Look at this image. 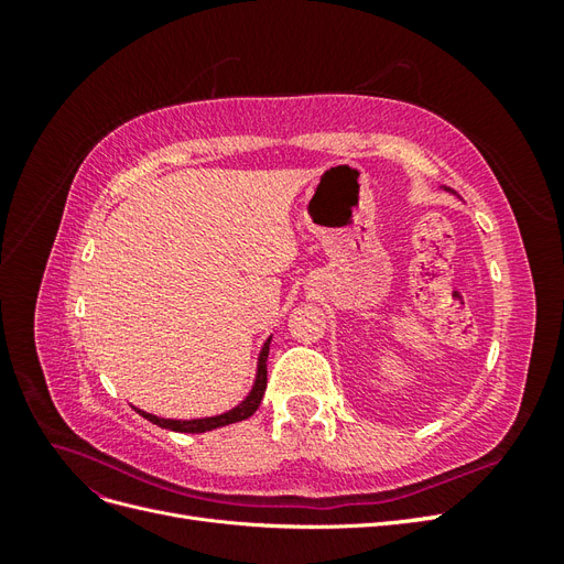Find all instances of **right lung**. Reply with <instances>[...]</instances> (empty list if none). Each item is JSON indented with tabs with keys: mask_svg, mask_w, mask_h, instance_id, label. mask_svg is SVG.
<instances>
[{
	"mask_svg": "<svg viewBox=\"0 0 564 564\" xmlns=\"http://www.w3.org/2000/svg\"><path fill=\"white\" fill-rule=\"evenodd\" d=\"M268 350H270V340L263 346L261 350V360H259V377H256V386L253 390L249 392V398L240 404L230 409V412L220 414V416H212V419H193V421H174V419H158L152 414H145L141 412V409H135L143 419H148L150 423L160 425V429H166V431H176V433H207V431H214V429H220V425H228V423H237V421H245L249 419L256 409H259L261 400H263V392H265V386H268Z\"/></svg>",
	"mask_w": 564,
	"mask_h": 564,
	"instance_id": "add662e5",
	"label": "right lung"
}]
</instances>
